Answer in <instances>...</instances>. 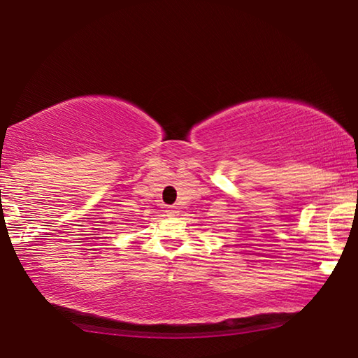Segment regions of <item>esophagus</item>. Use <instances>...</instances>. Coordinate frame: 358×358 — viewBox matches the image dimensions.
Wrapping results in <instances>:
<instances>
[{"instance_id": "34e87169", "label": "esophagus", "mask_w": 358, "mask_h": 358, "mask_svg": "<svg viewBox=\"0 0 358 358\" xmlns=\"http://www.w3.org/2000/svg\"><path fill=\"white\" fill-rule=\"evenodd\" d=\"M177 214H178V210H177V208H175V206L169 208V215H177Z\"/></svg>"}]
</instances>
